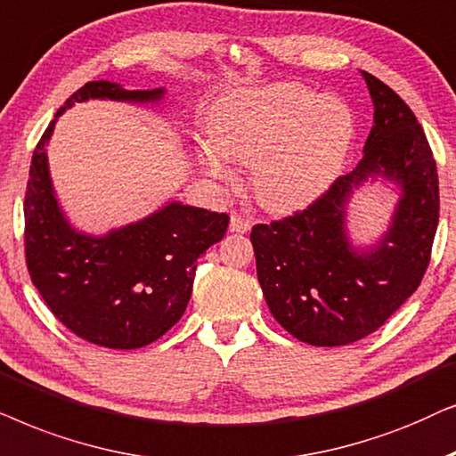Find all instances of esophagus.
Instances as JSON below:
<instances>
[{"mask_svg":"<svg viewBox=\"0 0 456 456\" xmlns=\"http://www.w3.org/2000/svg\"><path fill=\"white\" fill-rule=\"evenodd\" d=\"M250 227H252V218L241 216V215H232V223H229V229H232V232L246 233Z\"/></svg>","mask_w":456,"mask_h":456,"instance_id":"obj_1","label":"esophagus"}]
</instances>
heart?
<instances>
[{
    "label": "heart",
    "mask_w": 456,
    "mask_h": 456,
    "mask_svg": "<svg viewBox=\"0 0 456 456\" xmlns=\"http://www.w3.org/2000/svg\"><path fill=\"white\" fill-rule=\"evenodd\" d=\"M210 145L202 167L223 185L235 183L227 160L252 167V191L265 208L291 210L323 193L342 171L354 137L344 100L300 83L223 95L206 118Z\"/></svg>",
    "instance_id": "heart-1"
}]
</instances>
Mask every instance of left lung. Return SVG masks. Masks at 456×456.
<instances>
[{"mask_svg": "<svg viewBox=\"0 0 456 456\" xmlns=\"http://www.w3.org/2000/svg\"><path fill=\"white\" fill-rule=\"evenodd\" d=\"M362 77L375 106L362 160L305 210L250 233L271 314L313 346H346L378 331L421 283L438 229V168L426 133L396 91ZM369 176L396 183L401 200L380 244L359 253L345 232V204Z\"/></svg>", "mask_w": 456, "mask_h": 456, "instance_id": "left-lung-1", "label": "left lung"}]
</instances>
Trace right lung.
Masks as SVG:
<instances>
[{"label": "right lung", "instance_id": "add662e5", "mask_svg": "<svg viewBox=\"0 0 456 456\" xmlns=\"http://www.w3.org/2000/svg\"><path fill=\"white\" fill-rule=\"evenodd\" d=\"M165 89L129 91L118 83L89 81L66 108L87 100L158 102ZM52 120L30 160L24 193L27 269L60 323L91 344L142 348L183 317L196 260L223 240L229 215L171 202L142 221L94 238L70 227L53 193L45 145Z\"/></svg>", "mask_w": 456, "mask_h": 456}]
</instances>
